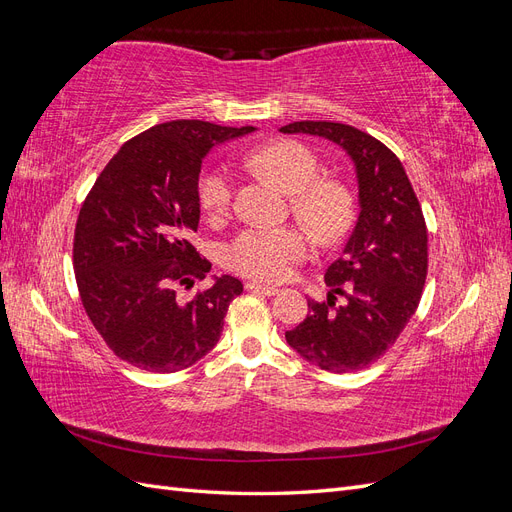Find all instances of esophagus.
Instances as JSON below:
<instances>
[{
    "label": "esophagus",
    "mask_w": 512,
    "mask_h": 512,
    "mask_svg": "<svg viewBox=\"0 0 512 512\" xmlns=\"http://www.w3.org/2000/svg\"><path fill=\"white\" fill-rule=\"evenodd\" d=\"M245 290L256 292V294H265V297H275V294H280V290H277L275 286H265V284H260V282H247Z\"/></svg>",
    "instance_id": "34e87169"
}]
</instances>
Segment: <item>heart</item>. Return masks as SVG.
I'll return each mask as SVG.
<instances>
[{"label":"heart","instance_id":"heart-1","mask_svg":"<svg viewBox=\"0 0 512 512\" xmlns=\"http://www.w3.org/2000/svg\"><path fill=\"white\" fill-rule=\"evenodd\" d=\"M245 164L273 177L292 198V211L320 239H337L350 220V198L342 185L320 179V162L297 141H275L252 151ZM235 179L226 166H209L198 179V200L211 218L228 213ZM314 250L303 226H252L226 245V267L260 282H282Z\"/></svg>","mask_w":512,"mask_h":512}]
</instances>
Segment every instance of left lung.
I'll list each match as a JSON object with an SVG mask.
<instances>
[{"mask_svg":"<svg viewBox=\"0 0 512 512\" xmlns=\"http://www.w3.org/2000/svg\"><path fill=\"white\" fill-rule=\"evenodd\" d=\"M284 134H312L344 147L359 179V220L344 252L324 273L327 301L286 342L333 374L361 371L389 350L414 316L427 277V226L395 153L367 132L335 121H294ZM345 297L336 303V294Z\"/></svg>","mask_w":512,"mask_h":512,"instance_id":"1","label":"left lung"}]
</instances>
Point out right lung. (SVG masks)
I'll return each mask as SVG.
<instances>
[{"instance_id":"obj_1","label":"right lung","mask_w":512,"mask_h":512,"mask_svg":"<svg viewBox=\"0 0 512 512\" xmlns=\"http://www.w3.org/2000/svg\"><path fill=\"white\" fill-rule=\"evenodd\" d=\"M254 130L198 119L158 123L123 143L89 190L74 230L76 286L121 361L175 374L218 344L243 284L222 275L190 301L179 299L177 286L192 288L211 271L190 243L200 220V164L218 143Z\"/></svg>"}]
</instances>
